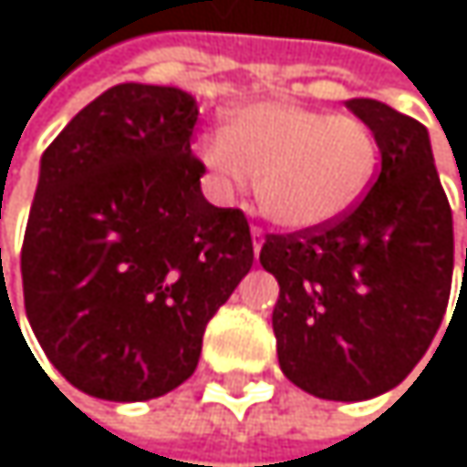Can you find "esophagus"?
<instances>
[{
    "mask_svg": "<svg viewBox=\"0 0 467 467\" xmlns=\"http://www.w3.org/2000/svg\"><path fill=\"white\" fill-rule=\"evenodd\" d=\"M252 246H254V254H260V249H263V229L260 226H252Z\"/></svg>",
    "mask_w": 467,
    "mask_h": 467,
    "instance_id": "34e87169",
    "label": "esophagus"
}]
</instances>
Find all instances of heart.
I'll return each mask as SVG.
<instances>
[{
  "instance_id": "heart-1",
  "label": "heart",
  "mask_w": 467,
  "mask_h": 467,
  "mask_svg": "<svg viewBox=\"0 0 467 467\" xmlns=\"http://www.w3.org/2000/svg\"><path fill=\"white\" fill-rule=\"evenodd\" d=\"M196 157L221 199L246 193L287 232H313L343 218L368 191L379 143L354 119L293 102H252L223 132H204Z\"/></svg>"
}]
</instances>
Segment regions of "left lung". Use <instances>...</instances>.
Listing matches in <instances>:
<instances>
[{
    "instance_id": "obj_1",
    "label": "left lung",
    "mask_w": 467,
    "mask_h": 467,
    "mask_svg": "<svg viewBox=\"0 0 467 467\" xmlns=\"http://www.w3.org/2000/svg\"><path fill=\"white\" fill-rule=\"evenodd\" d=\"M346 108L374 130L377 182L343 218L268 235L260 252L279 282V368L327 401L401 385L441 329L454 274V221L426 127L377 99Z\"/></svg>"
}]
</instances>
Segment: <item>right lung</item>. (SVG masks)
I'll return each mask as SVG.
<instances>
[{
  "mask_svg": "<svg viewBox=\"0 0 467 467\" xmlns=\"http://www.w3.org/2000/svg\"><path fill=\"white\" fill-rule=\"evenodd\" d=\"M182 88L121 82L41 157L21 282L44 354L82 393L149 401L199 365L207 321L254 263L249 221L202 193Z\"/></svg>",
  "mask_w": 467,
  "mask_h": 467,
  "instance_id": "add662e5",
  "label": "right lung"
}]
</instances>
